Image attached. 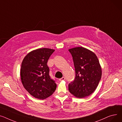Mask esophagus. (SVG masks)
Wrapping results in <instances>:
<instances>
[{
  "label": "esophagus",
  "mask_w": 122,
  "mask_h": 122,
  "mask_svg": "<svg viewBox=\"0 0 122 122\" xmlns=\"http://www.w3.org/2000/svg\"><path fill=\"white\" fill-rule=\"evenodd\" d=\"M66 80V78H65V77H62L61 78H60V79H59V80H60V81H63V80Z\"/></svg>",
  "instance_id": "obj_1"
}]
</instances>
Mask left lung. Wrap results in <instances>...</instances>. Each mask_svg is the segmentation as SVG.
I'll return each instance as SVG.
<instances>
[{
    "instance_id": "1",
    "label": "left lung",
    "mask_w": 122,
    "mask_h": 122,
    "mask_svg": "<svg viewBox=\"0 0 122 122\" xmlns=\"http://www.w3.org/2000/svg\"><path fill=\"white\" fill-rule=\"evenodd\" d=\"M68 50L72 56L76 73L74 80L68 85L69 91L77 98L88 97L95 91L102 77V67L97 57L82 47Z\"/></svg>"
}]
</instances>
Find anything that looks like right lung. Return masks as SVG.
Masks as SVG:
<instances>
[{
	"label": "right lung",
	"mask_w": 122,
	"mask_h": 122,
	"mask_svg": "<svg viewBox=\"0 0 122 122\" xmlns=\"http://www.w3.org/2000/svg\"><path fill=\"white\" fill-rule=\"evenodd\" d=\"M55 50L40 48L33 50L25 57L20 70L24 87L34 97L44 99L51 96L56 84L49 75L47 63Z\"/></svg>",
	"instance_id": "1"
}]
</instances>
